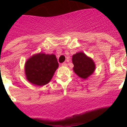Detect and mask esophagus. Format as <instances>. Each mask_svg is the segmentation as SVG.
Returning <instances> with one entry per match:
<instances>
[{
    "label": "esophagus",
    "instance_id": "34e87169",
    "mask_svg": "<svg viewBox=\"0 0 127 127\" xmlns=\"http://www.w3.org/2000/svg\"><path fill=\"white\" fill-rule=\"evenodd\" d=\"M61 66H67V64L66 63H63L61 64Z\"/></svg>",
    "mask_w": 127,
    "mask_h": 127
}]
</instances>
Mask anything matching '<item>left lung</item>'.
I'll return each mask as SVG.
<instances>
[{"label":"left lung","instance_id":"8db88e82","mask_svg":"<svg viewBox=\"0 0 127 127\" xmlns=\"http://www.w3.org/2000/svg\"><path fill=\"white\" fill-rule=\"evenodd\" d=\"M73 70L80 78L87 79L95 70L94 60L83 52H79L72 55Z\"/></svg>","mask_w":127,"mask_h":127}]
</instances>
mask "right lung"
<instances>
[{"label": "right lung", "mask_w": 127, "mask_h": 127, "mask_svg": "<svg viewBox=\"0 0 127 127\" xmlns=\"http://www.w3.org/2000/svg\"><path fill=\"white\" fill-rule=\"evenodd\" d=\"M58 67L55 55L43 53L35 54L25 63L26 78L31 84L42 86L51 81Z\"/></svg>", "instance_id": "right-lung-1"}]
</instances>
